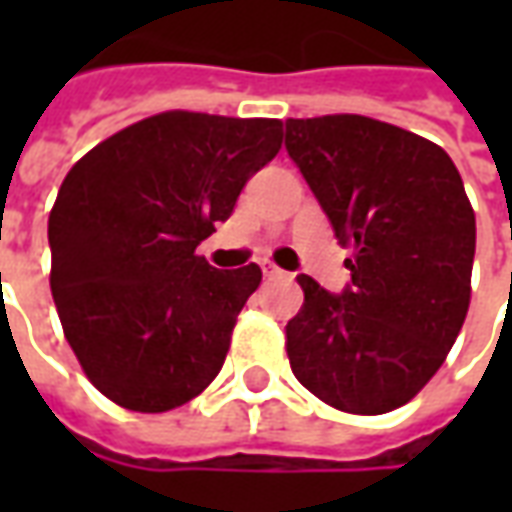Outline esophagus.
Segmentation results:
<instances>
[{
    "label": "esophagus",
    "mask_w": 512,
    "mask_h": 512,
    "mask_svg": "<svg viewBox=\"0 0 512 512\" xmlns=\"http://www.w3.org/2000/svg\"><path fill=\"white\" fill-rule=\"evenodd\" d=\"M260 268H263V274H266V277H285V271L274 266V263H263Z\"/></svg>",
    "instance_id": "obj_1"
}]
</instances>
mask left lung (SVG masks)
<instances>
[{
  "mask_svg": "<svg viewBox=\"0 0 512 512\" xmlns=\"http://www.w3.org/2000/svg\"><path fill=\"white\" fill-rule=\"evenodd\" d=\"M285 147L354 249L343 293L296 277L293 376L340 411H395L436 376L466 321L477 227L461 175L439 145L362 115L288 120Z\"/></svg>",
  "mask_w": 512,
  "mask_h": 512,
  "instance_id": "8db88e82",
  "label": "left lung"
}]
</instances>
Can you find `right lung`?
<instances>
[{"label":"right lung","mask_w":512,"mask_h":512,"mask_svg":"<svg viewBox=\"0 0 512 512\" xmlns=\"http://www.w3.org/2000/svg\"><path fill=\"white\" fill-rule=\"evenodd\" d=\"M279 147V120L161 112L65 175L49 213L51 296L79 365L117 406L161 414L219 376L263 271H219L194 249Z\"/></svg>","instance_id":"obj_1"}]
</instances>
